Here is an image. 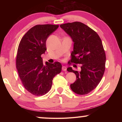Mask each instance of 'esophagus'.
I'll list each match as a JSON object with an SVG mask.
<instances>
[{"label":"esophagus","mask_w":122,"mask_h":122,"mask_svg":"<svg viewBox=\"0 0 122 122\" xmlns=\"http://www.w3.org/2000/svg\"><path fill=\"white\" fill-rule=\"evenodd\" d=\"M62 70L63 71H66V70H67V67H66V66H62Z\"/></svg>","instance_id":"obj_1"}]
</instances>
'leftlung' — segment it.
Wrapping results in <instances>:
<instances>
[{
    "instance_id": "obj_1",
    "label": "left lung",
    "mask_w": 122,
    "mask_h": 122,
    "mask_svg": "<svg viewBox=\"0 0 122 122\" xmlns=\"http://www.w3.org/2000/svg\"><path fill=\"white\" fill-rule=\"evenodd\" d=\"M60 27L71 37L74 42L71 62L81 64V71L68 67L76 79L71 84L75 93L86 95L93 90L100 83L105 71L106 54L102 41L96 32L80 22L61 25Z\"/></svg>"
}]
</instances>
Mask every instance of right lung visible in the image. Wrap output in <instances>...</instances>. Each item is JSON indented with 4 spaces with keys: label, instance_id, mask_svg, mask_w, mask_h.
Listing matches in <instances>:
<instances>
[{
    "label": "right lung",
    "instance_id": "1",
    "mask_svg": "<svg viewBox=\"0 0 122 122\" xmlns=\"http://www.w3.org/2000/svg\"><path fill=\"white\" fill-rule=\"evenodd\" d=\"M59 25H38L22 37L18 47L16 67L25 88L35 96H42L51 89L54 76L61 71L59 62L44 64L42 54L46 51V42Z\"/></svg>",
    "mask_w": 122,
    "mask_h": 122
}]
</instances>
